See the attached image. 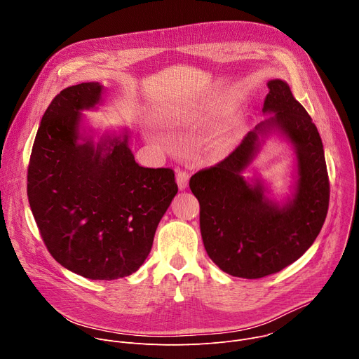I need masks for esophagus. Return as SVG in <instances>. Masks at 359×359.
<instances>
[{
	"instance_id": "34e87169",
	"label": "esophagus",
	"mask_w": 359,
	"mask_h": 359,
	"mask_svg": "<svg viewBox=\"0 0 359 359\" xmlns=\"http://www.w3.org/2000/svg\"><path fill=\"white\" fill-rule=\"evenodd\" d=\"M176 182H177V186L180 190H184L189 184V175L186 172H179L176 175Z\"/></svg>"
}]
</instances>
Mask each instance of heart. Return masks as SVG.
<instances>
[{
    "instance_id": "heart-1",
    "label": "heart",
    "mask_w": 359,
    "mask_h": 359,
    "mask_svg": "<svg viewBox=\"0 0 359 359\" xmlns=\"http://www.w3.org/2000/svg\"><path fill=\"white\" fill-rule=\"evenodd\" d=\"M238 122H240L238 118L230 119V121L224 122L215 133L212 146H213V150L216 153H219V155H226V153H229L233 149V146L236 144Z\"/></svg>"
}]
</instances>
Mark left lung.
Returning <instances> with one entry per match:
<instances>
[{"label": "left lung", "instance_id": "left-lung-1", "mask_svg": "<svg viewBox=\"0 0 359 359\" xmlns=\"http://www.w3.org/2000/svg\"><path fill=\"white\" fill-rule=\"evenodd\" d=\"M263 114L270 115L250 130L230 155L190 177L200 203V231L212 262L224 273L262 278L298 260L320 234L327 217L330 183L324 147L311 116L283 79L267 82ZM270 134L292 143L296 176L283 202L269 198L259 178L242 172Z\"/></svg>", "mask_w": 359, "mask_h": 359}]
</instances>
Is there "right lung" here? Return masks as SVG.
<instances>
[{
    "mask_svg": "<svg viewBox=\"0 0 359 359\" xmlns=\"http://www.w3.org/2000/svg\"><path fill=\"white\" fill-rule=\"evenodd\" d=\"M102 93L99 82H82L50 102L32 146L27 191L50 255L75 274L111 281L144 263L177 184L172 169L135 162L126 128L93 140L82 111L96 109Z\"/></svg>",
    "mask_w": 359,
    "mask_h": 359,
    "instance_id": "right-lung-1",
    "label": "right lung"
}]
</instances>
